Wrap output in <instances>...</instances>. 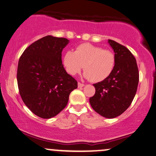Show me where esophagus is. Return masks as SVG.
Instances as JSON below:
<instances>
[{"instance_id":"obj_1","label":"esophagus","mask_w":156,"mask_h":156,"mask_svg":"<svg viewBox=\"0 0 156 156\" xmlns=\"http://www.w3.org/2000/svg\"><path fill=\"white\" fill-rule=\"evenodd\" d=\"M84 86V84H82V83L81 82H78V87H83Z\"/></svg>"}]
</instances>
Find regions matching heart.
<instances>
[{
  "label": "heart",
  "instance_id": "obj_1",
  "mask_svg": "<svg viewBox=\"0 0 156 156\" xmlns=\"http://www.w3.org/2000/svg\"><path fill=\"white\" fill-rule=\"evenodd\" d=\"M63 64L70 75L80 73L83 67L84 77L93 82H100L112 72L115 66V55L110 50L85 43L76 46L74 52H66Z\"/></svg>",
  "mask_w": 156,
  "mask_h": 156
}]
</instances>
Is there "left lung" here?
I'll return each mask as SVG.
<instances>
[{"label": "left lung", "mask_w": 156, "mask_h": 156, "mask_svg": "<svg viewBox=\"0 0 156 156\" xmlns=\"http://www.w3.org/2000/svg\"><path fill=\"white\" fill-rule=\"evenodd\" d=\"M108 42L115 51V68L108 78L93 84L95 94L90 98V102L98 114L114 118L132 103L138 85L139 72L136 59L128 48L113 40Z\"/></svg>", "instance_id": "obj_1"}]
</instances>
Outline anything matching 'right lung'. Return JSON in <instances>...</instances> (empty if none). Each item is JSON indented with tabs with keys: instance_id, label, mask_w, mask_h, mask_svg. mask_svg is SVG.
Here are the masks:
<instances>
[{
	"instance_id": "right-lung-1",
	"label": "right lung",
	"mask_w": 156,
	"mask_h": 156,
	"mask_svg": "<svg viewBox=\"0 0 156 156\" xmlns=\"http://www.w3.org/2000/svg\"><path fill=\"white\" fill-rule=\"evenodd\" d=\"M65 38L46 36L24 50L19 58L17 82L20 95L34 114L49 119L64 110L77 82L67 74L62 52Z\"/></svg>"
}]
</instances>
